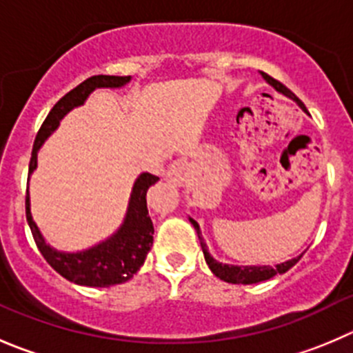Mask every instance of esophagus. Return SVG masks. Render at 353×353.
<instances>
[{
  "instance_id": "esophagus-1",
  "label": "esophagus",
  "mask_w": 353,
  "mask_h": 353,
  "mask_svg": "<svg viewBox=\"0 0 353 353\" xmlns=\"http://www.w3.org/2000/svg\"><path fill=\"white\" fill-rule=\"evenodd\" d=\"M168 182L174 183V185H183L187 182V168L182 161H174L170 166L166 173Z\"/></svg>"
}]
</instances>
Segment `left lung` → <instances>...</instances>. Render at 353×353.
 <instances>
[{"instance_id": "obj_1", "label": "left lung", "mask_w": 353, "mask_h": 353, "mask_svg": "<svg viewBox=\"0 0 353 353\" xmlns=\"http://www.w3.org/2000/svg\"><path fill=\"white\" fill-rule=\"evenodd\" d=\"M260 74H261V78H263L265 81H267L268 85H270L272 88L275 90V92L283 93L284 97H288V99H291L293 102H296L298 107H300L303 112H307V107L303 105V102H301V100L298 99V97L294 95L293 92H291V90H288L286 86L281 85L279 81H275V79L270 78L268 74H265V72H260ZM189 221L194 225V229H196V232H197V237H199V243H201V248H203L204 260H206L208 267H210V270L213 272L214 275H216L218 279L225 281V283H230V284H256V283H261V281H268V279H272L274 275L284 274V272L290 270V268L293 267V265H296L298 260L303 256V253H301V254H298V256L291 258V260L283 261V263H277L275 267H270V265H229V263H220V261L214 260V258L211 256L210 251H208L206 243H204V239H203V234H201L199 223H197L194 218H189Z\"/></svg>"}]
</instances>
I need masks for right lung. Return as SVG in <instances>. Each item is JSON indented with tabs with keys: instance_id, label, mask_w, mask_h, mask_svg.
<instances>
[{
	"instance_id": "obj_1",
	"label": "right lung",
	"mask_w": 353,
	"mask_h": 353,
	"mask_svg": "<svg viewBox=\"0 0 353 353\" xmlns=\"http://www.w3.org/2000/svg\"><path fill=\"white\" fill-rule=\"evenodd\" d=\"M130 81H132V76H93L74 90H70L67 95H63L50 110L45 123L41 124V128L36 135L31 163H29V179L38 168L39 149L46 142V139L59 128L60 121L65 117V114H69L76 107L83 105L97 88H123ZM157 180L159 179L156 174H139V179L133 183L128 210H126L119 229L95 246L76 251V253L59 251L46 243L41 230L32 220L31 197H29L28 190L26 216H28V223L31 227L32 237H34L39 253L48 261L53 270H57L67 281L79 284V286L109 288L114 284L130 281L140 270V267L145 261L147 253L152 248L154 225L149 216V210H147V190Z\"/></svg>"
}]
</instances>
